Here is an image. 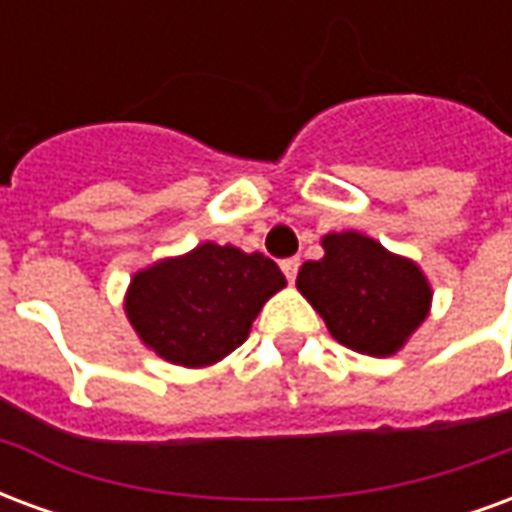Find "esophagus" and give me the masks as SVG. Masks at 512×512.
<instances>
[{
    "mask_svg": "<svg viewBox=\"0 0 512 512\" xmlns=\"http://www.w3.org/2000/svg\"><path fill=\"white\" fill-rule=\"evenodd\" d=\"M279 266H282V274L288 277V282H293V279H296V274H299L301 263H299V257H288V260H282Z\"/></svg>",
    "mask_w": 512,
    "mask_h": 512,
    "instance_id": "obj_1",
    "label": "esophagus"
}]
</instances>
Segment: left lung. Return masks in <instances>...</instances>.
Returning <instances> with one entry per match:
<instances>
[{"mask_svg": "<svg viewBox=\"0 0 512 512\" xmlns=\"http://www.w3.org/2000/svg\"><path fill=\"white\" fill-rule=\"evenodd\" d=\"M321 244V260L299 268L301 296L345 348L397 354L428 318L433 290L422 268L354 230L323 235Z\"/></svg>", "mask_w": 512, "mask_h": 512, "instance_id": "obj_1", "label": "left lung"}]
</instances>
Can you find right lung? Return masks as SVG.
<instances>
[{
	"instance_id": "right-lung-1",
	"label": "right lung",
	"mask_w": 512,
	"mask_h": 512,
	"mask_svg": "<svg viewBox=\"0 0 512 512\" xmlns=\"http://www.w3.org/2000/svg\"><path fill=\"white\" fill-rule=\"evenodd\" d=\"M288 285L271 257L205 241L136 271L126 315L139 340L180 367H208L233 354L277 290Z\"/></svg>"
}]
</instances>
